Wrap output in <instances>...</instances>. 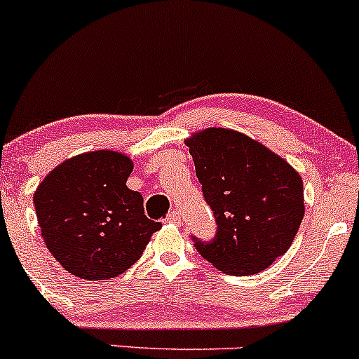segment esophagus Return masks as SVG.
I'll return each mask as SVG.
<instances>
[{
    "label": "esophagus",
    "instance_id": "obj_1",
    "mask_svg": "<svg viewBox=\"0 0 359 359\" xmlns=\"http://www.w3.org/2000/svg\"><path fill=\"white\" fill-rule=\"evenodd\" d=\"M165 221L167 222H179L180 221V212L177 211V209H175V211L168 212L167 217H165Z\"/></svg>",
    "mask_w": 359,
    "mask_h": 359
}]
</instances>
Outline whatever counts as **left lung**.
I'll use <instances>...</instances> for the list:
<instances>
[{
    "mask_svg": "<svg viewBox=\"0 0 359 359\" xmlns=\"http://www.w3.org/2000/svg\"><path fill=\"white\" fill-rule=\"evenodd\" d=\"M205 203L212 241L192 238L201 257L228 275H253L290 248L304 217L299 172L262 143L228 128L185 140Z\"/></svg>",
    "mask_w": 359,
    "mask_h": 359,
    "instance_id": "1",
    "label": "left lung"
}]
</instances>
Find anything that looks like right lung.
Returning <instances> with one entry per match:
<instances>
[{
	"instance_id": "add662e5",
	"label": "right lung",
	"mask_w": 359,
	"mask_h": 359,
	"mask_svg": "<svg viewBox=\"0 0 359 359\" xmlns=\"http://www.w3.org/2000/svg\"><path fill=\"white\" fill-rule=\"evenodd\" d=\"M131 170L133 162L119 151H88L62 162L36 187L43 241L69 273L118 277L162 228L145 216L142 194L126 187Z\"/></svg>"
}]
</instances>
